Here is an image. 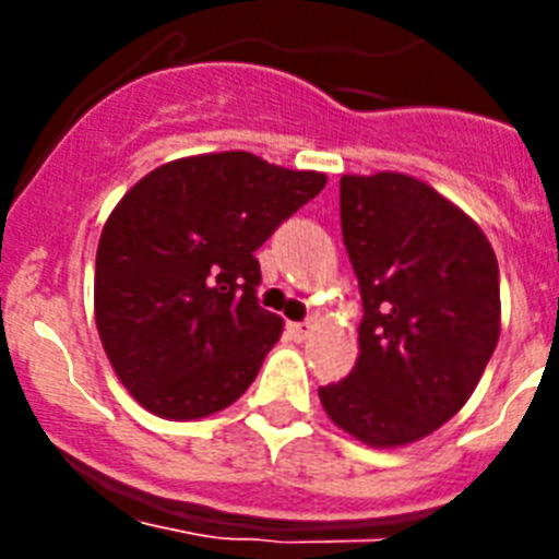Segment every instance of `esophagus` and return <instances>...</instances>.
<instances>
[{
    "label": "esophagus",
    "instance_id": "esophagus-1",
    "mask_svg": "<svg viewBox=\"0 0 559 559\" xmlns=\"http://www.w3.org/2000/svg\"><path fill=\"white\" fill-rule=\"evenodd\" d=\"M288 333L294 335L296 341H305L313 333V322H288Z\"/></svg>",
    "mask_w": 559,
    "mask_h": 559
}]
</instances>
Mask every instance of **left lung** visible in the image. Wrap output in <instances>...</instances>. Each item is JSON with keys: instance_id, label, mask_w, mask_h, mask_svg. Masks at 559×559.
I'll list each match as a JSON object with an SVG mask.
<instances>
[{"instance_id": "1", "label": "left lung", "mask_w": 559, "mask_h": 559, "mask_svg": "<svg viewBox=\"0 0 559 559\" xmlns=\"http://www.w3.org/2000/svg\"><path fill=\"white\" fill-rule=\"evenodd\" d=\"M358 276V360L319 389L335 426L374 448L417 442L467 403L498 344V260L484 231L403 173L341 176Z\"/></svg>"}]
</instances>
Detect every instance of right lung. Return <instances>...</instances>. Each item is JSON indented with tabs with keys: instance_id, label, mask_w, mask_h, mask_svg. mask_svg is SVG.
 I'll use <instances>...</instances> for the list:
<instances>
[{
	"instance_id": "add662e5",
	"label": "right lung",
	"mask_w": 559,
	"mask_h": 559,
	"mask_svg": "<svg viewBox=\"0 0 559 559\" xmlns=\"http://www.w3.org/2000/svg\"><path fill=\"white\" fill-rule=\"evenodd\" d=\"M324 185L229 151L162 165L128 190L97 246L95 319L147 412L199 419L251 386L283 333L257 299L254 251Z\"/></svg>"
}]
</instances>
